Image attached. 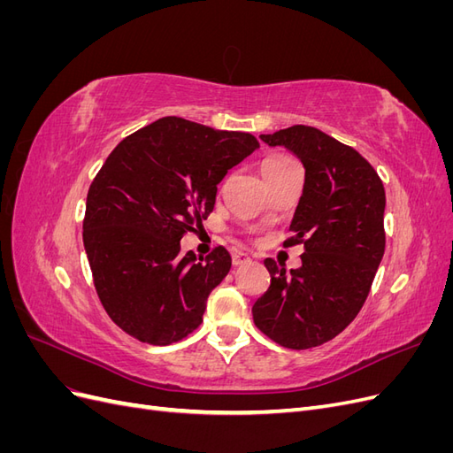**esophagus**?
<instances>
[{
    "instance_id": "34e87169",
    "label": "esophagus",
    "mask_w": 453,
    "mask_h": 453,
    "mask_svg": "<svg viewBox=\"0 0 453 453\" xmlns=\"http://www.w3.org/2000/svg\"><path fill=\"white\" fill-rule=\"evenodd\" d=\"M250 257L245 255V253H240V251H236L234 255H232V265L234 266H242V265H245V263H250Z\"/></svg>"
}]
</instances>
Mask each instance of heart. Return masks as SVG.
<instances>
[{
  "instance_id": "1",
  "label": "heart",
  "mask_w": 453,
  "mask_h": 453,
  "mask_svg": "<svg viewBox=\"0 0 453 453\" xmlns=\"http://www.w3.org/2000/svg\"><path fill=\"white\" fill-rule=\"evenodd\" d=\"M289 162H293V158L285 157V155H272V157L265 158V162H263V173L270 172V170H276L280 166H285V164H289Z\"/></svg>"
}]
</instances>
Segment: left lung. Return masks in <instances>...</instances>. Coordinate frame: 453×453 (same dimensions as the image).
Returning a JSON list of instances; mask_svg holds the SVG:
<instances>
[{"label": "left lung", "instance_id": "1", "mask_svg": "<svg viewBox=\"0 0 453 453\" xmlns=\"http://www.w3.org/2000/svg\"><path fill=\"white\" fill-rule=\"evenodd\" d=\"M260 140L285 147L304 164V190L285 248L303 243V266L266 258L270 287L253 304V321L289 349L321 346L357 318L386 251V188L376 170L349 145L295 125Z\"/></svg>", "mask_w": 453, "mask_h": 453}]
</instances>
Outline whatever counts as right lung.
<instances>
[{
	"mask_svg": "<svg viewBox=\"0 0 453 453\" xmlns=\"http://www.w3.org/2000/svg\"><path fill=\"white\" fill-rule=\"evenodd\" d=\"M258 147L248 132L164 117L122 140L88 188L83 242L100 303L127 334L168 346L200 326L232 258L181 238L213 211L217 185Z\"/></svg>",
	"mask_w": 453,
	"mask_h": 453,
	"instance_id": "add662e5",
	"label": "right lung"
}]
</instances>
